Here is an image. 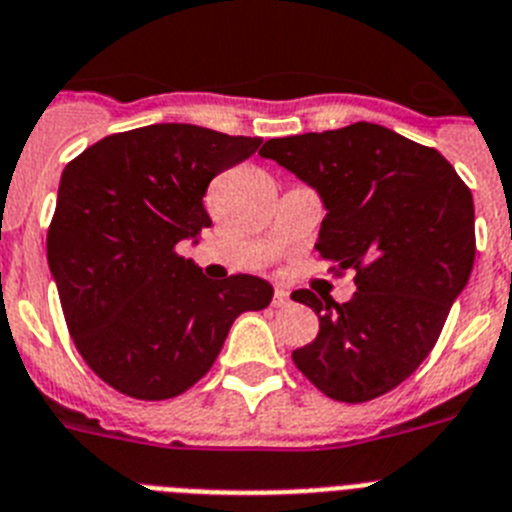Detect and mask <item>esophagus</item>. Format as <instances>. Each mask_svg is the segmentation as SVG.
Returning <instances> with one entry per match:
<instances>
[{
    "instance_id": "obj_1",
    "label": "esophagus",
    "mask_w": 512,
    "mask_h": 512,
    "mask_svg": "<svg viewBox=\"0 0 512 512\" xmlns=\"http://www.w3.org/2000/svg\"><path fill=\"white\" fill-rule=\"evenodd\" d=\"M289 305V292H286L284 286H276V292H273V307H286Z\"/></svg>"
}]
</instances>
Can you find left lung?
<instances>
[{"instance_id": "left-lung-1", "label": "left lung", "mask_w": 512, "mask_h": 512, "mask_svg": "<svg viewBox=\"0 0 512 512\" xmlns=\"http://www.w3.org/2000/svg\"><path fill=\"white\" fill-rule=\"evenodd\" d=\"M260 155L321 194L326 218L315 249L336 276L355 270L350 302L292 294L321 321L313 342L292 352L294 365L331 400L392 392L434 350L468 284L471 189L434 147L376 123L270 139Z\"/></svg>"}]
</instances>
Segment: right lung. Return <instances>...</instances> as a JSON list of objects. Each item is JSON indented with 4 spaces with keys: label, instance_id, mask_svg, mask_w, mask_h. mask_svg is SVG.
<instances>
[{
    "label": "right lung",
    "instance_id": "add662e5",
    "mask_svg": "<svg viewBox=\"0 0 512 512\" xmlns=\"http://www.w3.org/2000/svg\"><path fill=\"white\" fill-rule=\"evenodd\" d=\"M263 139L189 123L105 136L62 170L47 257L76 350L115 392L170 400L213 368L231 323L263 310L273 286L210 278L178 242L213 220L207 186Z\"/></svg>",
    "mask_w": 512,
    "mask_h": 512
}]
</instances>
